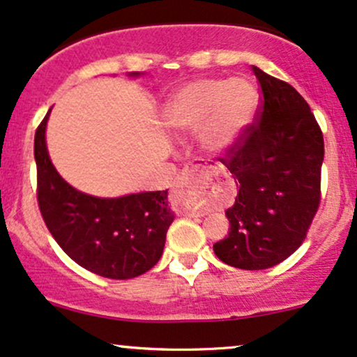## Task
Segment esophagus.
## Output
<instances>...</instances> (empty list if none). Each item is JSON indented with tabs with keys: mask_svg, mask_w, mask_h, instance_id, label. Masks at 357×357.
Listing matches in <instances>:
<instances>
[{
	"mask_svg": "<svg viewBox=\"0 0 357 357\" xmlns=\"http://www.w3.org/2000/svg\"><path fill=\"white\" fill-rule=\"evenodd\" d=\"M199 167H204V165H202V162H191V165L183 167V171L178 174V178H176V186H178V188L188 186V184H190V181H191V178L196 174V171H198ZM192 215H196V213L192 211ZM198 215H199V213H198Z\"/></svg>",
	"mask_w": 357,
	"mask_h": 357,
	"instance_id": "1",
	"label": "esophagus"
}]
</instances>
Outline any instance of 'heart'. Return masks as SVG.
<instances>
[{
  "mask_svg": "<svg viewBox=\"0 0 357 357\" xmlns=\"http://www.w3.org/2000/svg\"><path fill=\"white\" fill-rule=\"evenodd\" d=\"M257 107L258 90L247 79H198L173 93L166 122L179 134L199 130V146L221 154L236 144Z\"/></svg>",
  "mask_w": 357,
  "mask_h": 357,
  "instance_id": "1",
  "label": "heart"
}]
</instances>
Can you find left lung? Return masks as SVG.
Instances as JSON below:
<instances>
[{
	"mask_svg": "<svg viewBox=\"0 0 357 357\" xmlns=\"http://www.w3.org/2000/svg\"><path fill=\"white\" fill-rule=\"evenodd\" d=\"M253 73L261 89L258 122L220 158L238 195L225 211L230 233L213 250L230 267L264 270L289 258L305 240L321 203L324 137L292 85L258 67Z\"/></svg>",
	"mask_w": 357,
	"mask_h": 357,
	"instance_id": "1",
	"label": "left lung"
}]
</instances>
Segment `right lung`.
Returning a JSON list of instances; mask_svg holds the SVG:
<instances>
[{
	"mask_svg": "<svg viewBox=\"0 0 357 357\" xmlns=\"http://www.w3.org/2000/svg\"><path fill=\"white\" fill-rule=\"evenodd\" d=\"M130 75L137 77L139 72ZM50 110L35 134L36 199L45 225L80 267L105 278L127 280L159 261L174 213L166 191L97 198L70 186L52 165L45 141Z\"/></svg>",
	"mask_w": 357,
	"mask_h": 357,
	"instance_id": "obj_1",
	"label": "right lung"
}]
</instances>
